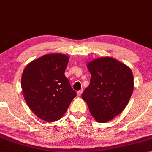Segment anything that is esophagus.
Wrapping results in <instances>:
<instances>
[{
	"label": "esophagus",
	"instance_id": "obj_1",
	"mask_svg": "<svg viewBox=\"0 0 152 152\" xmlns=\"http://www.w3.org/2000/svg\"><path fill=\"white\" fill-rule=\"evenodd\" d=\"M82 93H83V89L79 90V91H77V94L78 96H81V95L82 94Z\"/></svg>",
	"mask_w": 152,
	"mask_h": 152
}]
</instances>
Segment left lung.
Instances as JSON below:
<instances>
[{"instance_id": "left-lung-1", "label": "left lung", "mask_w": 152, "mask_h": 152, "mask_svg": "<svg viewBox=\"0 0 152 152\" xmlns=\"http://www.w3.org/2000/svg\"><path fill=\"white\" fill-rule=\"evenodd\" d=\"M87 66L91 77L82 98L95 120L105 123L126 107L134 91V76L127 65L109 57L97 58Z\"/></svg>"}]
</instances>
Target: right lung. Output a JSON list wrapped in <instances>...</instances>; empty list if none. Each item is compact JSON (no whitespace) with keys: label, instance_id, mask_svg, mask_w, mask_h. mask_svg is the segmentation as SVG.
<instances>
[{"label":"right lung","instance_id":"obj_1","mask_svg":"<svg viewBox=\"0 0 152 152\" xmlns=\"http://www.w3.org/2000/svg\"><path fill=\"white\" fill-rule=\"evenodd\" d=\"M69 58L60 53L45 55L24 69L21 87L26 103L40 119L57 121L67 110L76 92L65 76Z\"/></svg>","mask_w":152,"mask_h":152}]
</instances>
